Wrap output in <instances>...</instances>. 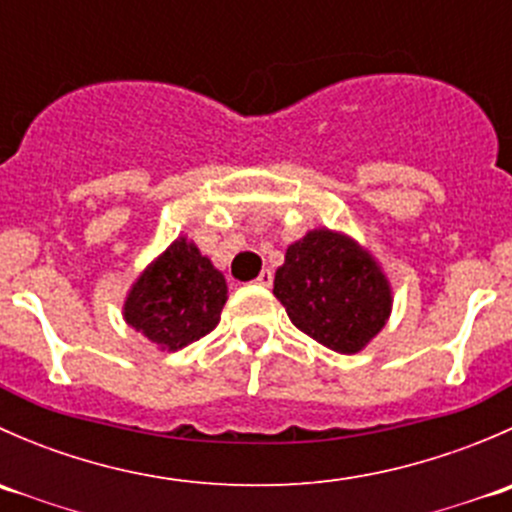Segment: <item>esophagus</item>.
Instances as JSON below:
<instances>
[{
  "label": "esophagus",
  "instance_id": "esophagus-1",
  "mask_svg": "<svg viewBox=\"0 0 512 512\" xmlns=\"http://www.w3.org/2000/svg\"><path fill=\"white\" fill-rule=\"evenodd\" d=\"M272 280H275V275H272V270H262L260 275H257L255 285H260V287H270V285H272Z\"/></svg>",
  "mask_w": 512,
  "mask_h": 512
}]
</instances>
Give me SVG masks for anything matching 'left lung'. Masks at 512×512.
<instances>
[{
	"label": "left lung",
	"mask_w": 512,
	"mask_h": 512,
	"mask_svg": "<svg viewBox=\"0 0 512 512\" xmlns=\"http://www.w3.org/2000/svg\"><path fill=\"white\" fill-rule=\"evenodd\" d=\"M275 297L299 332L339 354L364 349L391 312V289L369 252L332 230H312L287 247Z\"/></svg>",
	"instance_id": "8db88e82"
}]
</instances>
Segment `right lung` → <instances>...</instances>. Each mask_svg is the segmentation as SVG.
<instances>
[{
  "label": "right lung",
  "mask_w": 512,
  "mask_h": 512,
  "mask_svg": "<svg viewBox=\"0 0 512 512\" xmlns=\"http://www.w3.org/2000/svg\"><path fill=\"white\" fill-rule=\"evenodd\" d=\"M225 299V277L180 237L138 277L123 317L160 349H183L213 332Z\"/></svg>",
  "instance_id": "obj_1"
}]
</instances>
